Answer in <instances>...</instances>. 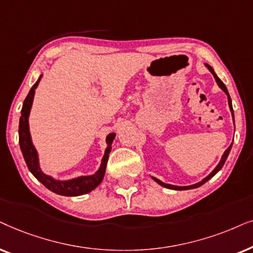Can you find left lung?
I'll return each instance as SVG.
<instances>
[{"label":"left lung","mask_w":253,"mask_h":253,"mask_svg":"<svg viewBox=\"0 0 253 253\" xmlns=\"http://www.w3.org/2000/svg\"><path fill=\"white\" fill-rule=\"evenodd\" d=\"M205 66L207 67L208 68V70H210V72L213 74V76H214V79H215V81H216V83H217V85L221 87V90H223L224 91V93L225 95H227V97H228V104H229V107H230V112H231V116H232V119H234V110H232V104H231V98H230V96H229V92H228V90H227V86L224 85V83L222 82V81L218 79L217 77V75L216 74H215V72H214V69L211 68V67L210 66V65H207V63H205ZM234 123H235V120H234ZM231 147H232V143L230 144V146H229V148L227 150L224 151L223 153V155H222V157H221V161L218 162V164L216 167H215V169L211 171V172L208 174L207 177H205L203 180L201 181H199V183H195V184H193V185H188V186H177V185H171V184H167V183H163V181L162 180H160V179H157V178H155V177H151L153 178V179L156 181L157 184H160L161 186H163V187H166V188H169V190H176V191H184V190H192V188H197V187H199V186H201V185H204L205 183H206V181H208L211 179V178H213L215 174H216L218 171H220L221 169H222V167L224 166V163H225V161H227V157H228V155H229V153H230V150H231Z\"/></svg>","instance_id":"obj_1"}]
</instances>
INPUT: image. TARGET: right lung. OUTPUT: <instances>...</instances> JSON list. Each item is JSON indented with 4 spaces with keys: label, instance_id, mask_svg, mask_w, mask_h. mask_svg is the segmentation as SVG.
<instances>
[{
    "label": "right lung",
    "instance_id": "1",
    "mask_svg": "<svg viewBox=\"0 0 253 253\" xmlns=\"http://www.w3.org/2000/svg\"><path fill=\"white\" fill-rule=\"evenodd\" d=\"M42 75L39 76L37 82L33 84V86L30 90L28 96L23 103L22 107V116L19 118V146H21V150L23 153V157H24L26 166H28L30 172L42 183L43 186H46L49 191L54 192V193L59 195H65V197H77V195L86 194L98 186V185L103 181L104 174H105L107 160H109V154L112 149V142L116 137V133H110L106 136V143L107 147L104 153V156L100 162V166L98 170L93 174H89V176H80L76 178H72V179L67 180H60L55 179L52 176L46 174L40 168L39 163V155L37 151L35 144L32 142L31 133H30V125H29V117L30 112H31V107L33 104V98H35L36 89L42 80Z\"/></svg>",
    "mask_w": 253,
    "mask_h": 253
}]
</instances>
